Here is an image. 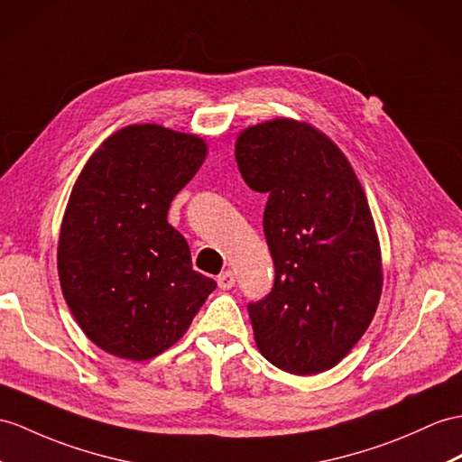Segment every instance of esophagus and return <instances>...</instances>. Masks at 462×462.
<instances>
[{"instance_id":"34e87169","label":"esophagus","mask_w":462,"mask_h":462,"mask_svg":"<svg viewBox=\"0 0 462 462\" xmlns=\"http://www.w3.org/2000/svg\"><path fill=\"white\" fill-rule=\"evenodd\" d=\"M217 286L221 290H229V288L235 286V274L231 273V270H225V273H221L217 276Z\"/></svg>"}]
</instances>
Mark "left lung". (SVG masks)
I'll list each match as a JSON object with an SVG mask.
<instances>
[{
    "instance_id": "left-lung-1",
    "label": "left lung",
    "mask_w": 462,
    "mask_h": 462,
    "mask_svg": "<svg viewBox=\"0 0 462 462\" xmlns=\"http://www.w3.org/2000/svg\"><path fill=\"white\" fill-rule=\"evenodd\" d=\"M241 176L268 196L263 227L274 286L249 303L258 351L290 374L335 366L373 321L382 258L363 186L328 134L273 119L235 144Z\"/></svg>"
}]
</instances>
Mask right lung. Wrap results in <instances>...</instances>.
Returning <instances> with one entry per match:
<instances>
[{
	"instance_id": "add662e5",
	"label": "right lung",
	"mask_w": 462,
	"mask_h": 462,
	"mask_svg": "<svg viewBox=\"0 0 462 462\" xmlns=\"http://www.w3.org/2000/svg\"><path fill=\"white\" fill-rule=\"evenodd\" d=\"M196 134L129 125L82 168L59 239V278L78 325L106 353L146 361L182 337L216 290L196 273L168 208L206 161Z\"/></svg>"
}]
</instances>
